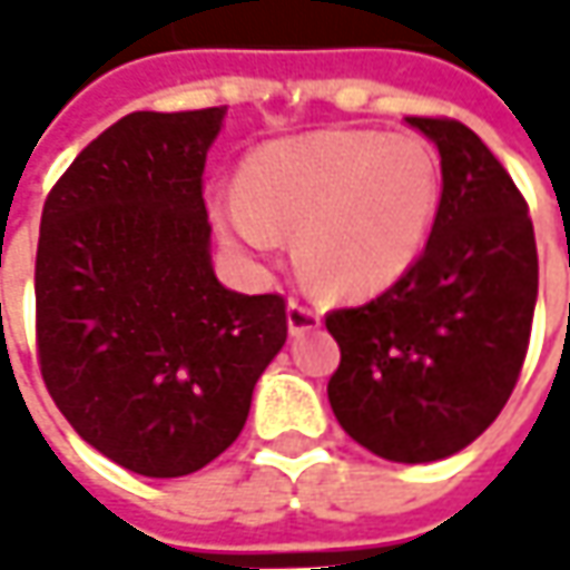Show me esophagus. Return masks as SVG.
<instances>
[{
    "mask_svg": "<svg viewBox=\"0 0 570 570\" xmlns=\"http://www.w3.org/2000/svg\"><path fill=\"white\" fill-rule=\"evenodd\" d=\"M320 323V311L317 307H311V304H304V301H297L292 297L288 301V330L292 333H307V330H314Z\"/></svg>",
    "mask_w": 570,
    "mask_h": 570,
    "instance_id": "34e87169",
    "label": "esophagus"
}]
</instances>
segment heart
<instances>
[{"mask_svg":"<svg viewBox=\"0 0 570 570\" xmlns=\"http://www.w3.org/2000/svg\"><path fill=\"white\" fill-rule=\"evenodd\" d=\"M244 193H215L212 218L230 244L273 253L295 230L304 275L323 295L371 297L396 285L425 250L441 167L422 139L317 129L256 148Z\"/></svg>","mask_w":570,"mask_h":570,"instance_id":"heart-1","label":"heart"}]
</instances>
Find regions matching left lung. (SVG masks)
<instances>
[{"mask_svg":"<svg viewBox=\"0 0 570 570\" xmlns=\"http://www.w3.org/2000/svg\"><path fill=\"white\" fill-rule=\"evenodd\" d=\"M441 151V208L409 273L326 314L340 342L330 405L352 441L393 463L472 444L514 393L530 348L539 256L511 174L470 126L405 117Z\"/></svg>","mask_w":570,"mask_h":570,"instance_id":"1","label":"left lung"}]
</instances>
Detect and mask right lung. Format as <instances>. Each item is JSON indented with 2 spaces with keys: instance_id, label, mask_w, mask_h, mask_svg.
Masks as SVG:
<instances>
[{
  "instance_id": "add662e5",
  "label": "right lung",
  "mask_w": 570,
  "mask_h": 570,
  "mask_svg": "<svg viewBox=\"0 0 570 570\" xmlns=\"http://www.w3.org/2000/svg\"><path fill=\"white\" fill-rule=\"evenodd\" d=\"M225 107L126 114L43 203L37 364L78 434L122 470L177 479L237 441L288 336L285 297L228 292L203 174Z\"/></svg>"
}]
</instances>
